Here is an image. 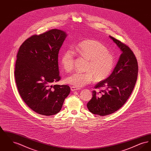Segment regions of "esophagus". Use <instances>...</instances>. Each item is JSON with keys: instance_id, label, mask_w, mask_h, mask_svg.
Masks as SVG:
<instances>
[{"instance_id": "1", "label": "esophagus", "mask_w": 151, "mask_h": 151, "mask_svg": "<svg viewBox=\"0 0 151 151\" xmlns=\"http://www.w3.org/2000/svg\"><path fill=\"white\" fill-rule=\"evenodd\" d=\"M79 89V88H78L75 87V86H71V91H72V92L76 91H78Z\"/></svg>"}]
</instances>
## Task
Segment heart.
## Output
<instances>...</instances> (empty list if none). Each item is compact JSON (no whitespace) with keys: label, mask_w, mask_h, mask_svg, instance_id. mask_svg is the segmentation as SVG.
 Returning a JSON list of instances; mask_svg holds the SVG:
<instances>
[{"label":"heart","mask_w":151,"mask_h":151,"mask_svg":"<svg viewBox=\"0 0 151 151\" xmlns=\"http://www.w3.org/2000/svg\"><path fill=\"white\" fill-rule=\"evenodd\" d=\"M75 50L79 55L88 60L86 72H76L65 79V82L76 88L85 86L93 81L106 79L114 66V57L108 48L96 40H86L79 42ZM75 54L71 49H67L60 57V63L65 71H72Z\"/></svg>","instance_id":"obj_1"}]
</instances>
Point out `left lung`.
Listing matches in <instances>:
<instances>
[{
	"instance_id": "1",
	"label": "left lung",
	"mask_w": 151,
	"mask_h": 151,
	"mask_svg": "<svg viewBox=\"0 0 151 151\" xmlns=\"http://www.w3.org/2000/svg\"><path fill=\"white\" fill-rule=\"evenodd\" d=\"M109 37L122 54L111 74L94 86L104 89L99 92L93 91V97L86 105L89 111L101 116L114 113L126 103L135 86L138 73L137 58L129 47L111 36Z\"/></svg>"
}]
</instances>
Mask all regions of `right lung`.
Returning <instances> with one entry per match:
<instances>
[{
    "label": "right lung",
    "mask_w": 151,
    "mask_h": 151,
    "mask_svg": "<svg viewBox=\"0 0 151 151\" xmlns=\"http://www.w3.org/2000/svg\"><path fill=\"white\" fill-rule=\"evenodd\" d=\"M67 33L50 30L31 36L19 48L14 78L19 93L25 103L41 115H54L60 111L70 93L67 85H54L60 80L58 54Z\"/></svg>",
    "instance_id": "add662e5"
}]
</instances>
